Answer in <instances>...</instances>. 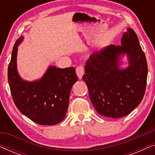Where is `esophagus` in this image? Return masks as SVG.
Instances as JSON below:
<instances>
[{
	"instance_id": "obj_1",
	"label": "esophagus",
	"mask_w": 155,
	"mask_h": 155,
	"mask_svg": "<svg viewBox=\"0 0 155 155\" xmlns=\"http://www.w3.org/2000/svg\"><path fill=\"white\" fill-rule=\"evenodd\" d=\"M84 73V67L82 66V65H79V66L77 67V68H76V74H77L78 77L79 79H82Z\"/></svg>"
}]
</instances>
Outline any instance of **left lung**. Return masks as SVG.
I'll return each instance as SVG.
<instances>
[{
    "mask_svg": "<svg viewBox=\"0 0 155 155\" xmlns=\"http://www.w3.org/2000/svg\"><path fill=\"white\" fill-rule=\"evenodd\" d=\"M125 54L129 66L121 69ZM82 80L96 111L101 116L120 118L130 114L143 100L147 63L137 35L130 28L123 35L121 45H109L90 55Z\"/></svg>",
    "mask_w": 155,
    "mask_h": 155,
    "instance_id": "1",
    "label": "left lung"
}]
</instances>
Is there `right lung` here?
Masks as SVG:
<instances>
[{
    "label": "right lung",
    "instance_id": "right-lung-1",
    "mask_svg": "<svg viewBox=\"0 0 155 155\" xmlns=\"http://www.w3.org/2000/svg\"><path fill=\"white\" fill-rule=\"evenodd\" d=\"M23 39L21 36L16 41L8 65V80L12 99L19 111L36 124L56 125L66 114L71 88L78 80L75 69L50 65L39 80H23L17 69L18 46Z\"/></svg>",
    "mask_w": 155,
    "mask_h": 155
}]
</instances>
